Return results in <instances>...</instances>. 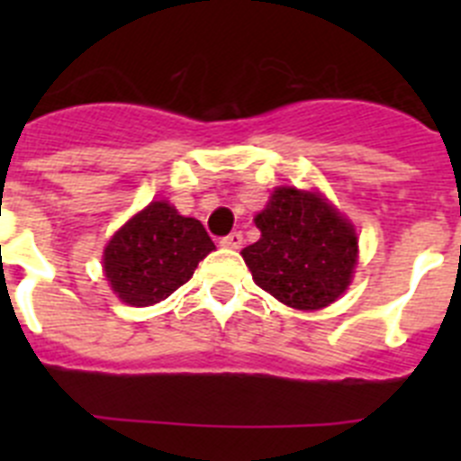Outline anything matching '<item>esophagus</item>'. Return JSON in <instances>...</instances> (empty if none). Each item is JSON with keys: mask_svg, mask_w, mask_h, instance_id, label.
I'll return each mask as SVG.
<instances>
[{"mask_svg": "<svg viewBox=\"0 0 461 461\" xmlns=\"http://www.w3.org/2000/svg\"><path fill=\"white\" fill-rule=\"evenodd\" d=\"M242 242H244V238L240 230H235V233L221 238V247H226V249H240V247H242Z\"/></svg>", "mask_w": 461, "mask_h": 461, "instance_id": "34e87169", "label": "esophagus"}]
</instances>
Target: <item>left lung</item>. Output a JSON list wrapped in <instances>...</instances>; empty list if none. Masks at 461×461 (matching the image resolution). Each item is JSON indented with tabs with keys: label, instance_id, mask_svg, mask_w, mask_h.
Instances as JSON below:
<instances>
[{
	"label": "left lung",
	"instance_id": "1",
	"mask_svg": "<svg viewBox=\"0 0 461 461\" xmlns=\"http://www.w3.org/2000/svg\"><path fill=\"white\" fill-rule=\"evenodd\" d=\"M258 242L242 249L263 291L293 309L313 312L348 288L357 266V235L319 191L276 186L256 214Z\"/></svg>",
	"mask_w": 461,
	"mask_h": 461
}]
</instances>
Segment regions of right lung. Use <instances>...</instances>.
I'll list each match as a JSON object with an SVG mask.
<instances>
[{"mask_svg":"<svg viewBox=\"0 0 461 461\" xmlns=\"http://www.w3.org/2000/svg\"><path fill=\"white\" fill-rule=\"evenodd\" d=\"M214 249L203 223L154 201L117 230L104 249V272L122 303L149 307L194 276Z\"/></svg>","mask_w":461,"mask_h":461,"instance_id":"obj_1","label":"right lung"}]
</instances>
